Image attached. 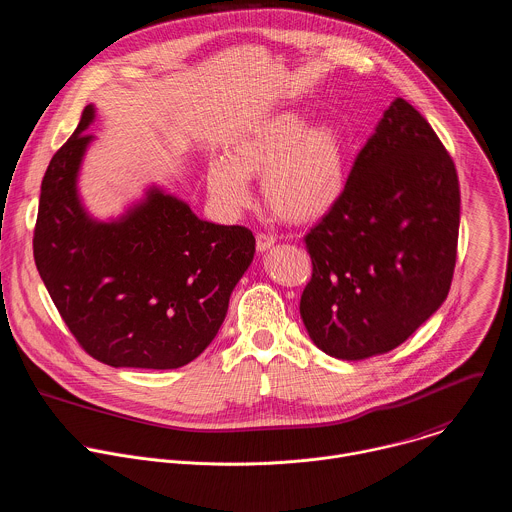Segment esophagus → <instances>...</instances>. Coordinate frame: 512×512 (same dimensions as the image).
Wrapping results in <instances>:
<instances>
[{
    "label": "esophagus",
    "instance_id": "34e87169",
    "mask_svg": "<svg viewBox=\"0 0 512 512\" xmlns=\"http://www.w3.org/2000/svg\"><path fill=\"white\" fill-rule=\"evenodd\" d=\"M255 241H257V251H267L275 243V237L269 233H257Z\"/></svg>",
    "mask_w": 512,
    "mask_h": 512
}]
</instances>
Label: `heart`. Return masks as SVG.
Segmentation results:
<instances>
[{
	"label": "heart",
	"mask_w": 512,
	"mask_h": 512,
	"mask_svg": "<svg viewBox=\"0 0 512 512\" xmlns=\"http://www.w3.org/2000/svg\"><path fill=\"white\" fill-rule=\"evenodd\" d=\"M207 166L215 203L237 213L251 201L247 179L261 177L267 207L293 223L325 215L346 187V148L331 126H313L297 112H281L247 134Z\"/></svg>",
	"instance_id": "obj_1"
}]
</instances>
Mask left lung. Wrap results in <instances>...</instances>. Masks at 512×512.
I'll use <instances>...</instances> for the list:
<instances>
[{
	"label": "left lung",
	"mask_w": 512,
	"mask_h": 512,
	"mask_svg": "<svg viewBox=\"0 0 512 512\" xmlns=\"http://www.w3.org/2000/svg\"><path fill=\"white\" fill-rule=\"evenodd\" d=\"M460 225L456 166L428 120L396 98L342 197L305 235L313 273L299 313L337 360L386 354L442 305Z\"/></svg>",
	"instance_id": "8db88e82"
}]
</instances>
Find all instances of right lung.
<instances>
[{"label": "right lung", "mask_w": 512, "mask_h": 512, "mask_svg": "<svg viewBox=\"0 0 512 512\" xmlns=\"http://www.w3.org/2000/svg\"><path fill=\"white\" fill-rule=\"evenodd\" d=\"M92 120L94 108L86 106L48 164L34 229L36 267L94 360L112 368L187 366L215 339L253 261L255 237L241 225L201 221L158 189L118 221L90 219L76 179Z\"/></svg>", "instance_id": "right-lung-1"}]
</instances>
